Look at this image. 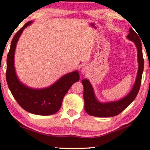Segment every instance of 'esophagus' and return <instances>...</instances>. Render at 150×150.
<instances>
[{"label":"esophagus","mask_w":150,"mask_h":150,"mask_svg":"<svg viewBox=\"0 0 150 150\" xmlns=\"http://www.w3.org/2000/svg\"><path fill=\"white\" fill-rule=\"evenodd\" d=\"M87 70H88V68H87V67H83V68L81 69V73H82L83 75H85L86 73H87Z\"/></svg>","instance_id":"obj_1"}]
</instances>
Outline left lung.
<instances>
[{
	"instance_id": "left-lung-1",
	"label": "left lung",
	"mask_w": 150,
	"mask_h": 150,
	"mask_svg": "<svg viewBox=\"0 0 150 150\" xmlns=\"http://www.w3.org/2000/svg\"><path fill=\"white\" fill-rule=\"evenodd\" d=\"M139 37L140 36L137 35L135 31L132 28H130L127 38L129 40L134 42L137 49L138 70L133 87L131 91L125 97L118 101L101 102L96 98L94 89L90 82L87 79H83L82 80V83L84 87L83 98L85 101V110L89 115L97 117H112L117 116L128 107L135 99L140 89L142 75L144 70L142 43Z\"/></svg>"
}]
</instances>
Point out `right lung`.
I'll list each match as a JSON object with an SVG mask.
<instances>
[{"mask_svg": "<svg viewBox=\"0 0 150 150\" xmlns=\"http://www.w3.org/2000/svg\"><path fill=\"white\" fill-rule=\"evenodd\" d=\"M32 23V21L27 22L12 40L7 57L6 80L12 94L23 109L33 114L49 116L58 111L65 94L75 82L80 80V74L75 70L62 76L49 87L42 89L32 88L20 82L15 68V49L23 30Z\"/></svg>", "mask_w": 150, "mask_h": 150, "instance_id": "1", "label": "right lung"}]
</instances>
